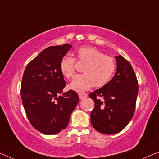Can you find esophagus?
Returning a JSON list of instances; mask_svg holds the SVG:
<instances>
[{
  "label": "esophagus",
  "instance_id": "obj_1",
  "mask_svg": "<svg viewBox=\"0 0 159 159\" xmlns=\"http://www.w3.org/2000/svg\"><path fill=\"white\" fill-rule=\"evenodd\" d=\"M87 96H88V95L86 93H79V97L80 99H84Z\"/></svg>",
  "mask_w": 159,
  "mask_h": 159
}]
</instances>
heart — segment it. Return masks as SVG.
<instances>
[{"label": "heart", "instance_id": "1", "mask_svg": "<svg viewBox=\"0 0 159 159\" xmlns=\"http://www.w3.org/2000/svg\"><path fill=\"white\" fill-rule=\"evenodd\" d=\"M76 59L86 64L83 69L84 74L77 75L69 85L71 90L81 93L90 89L93 85L96 88H102L114 76L116 67L114 59L95 48H79ZM60 67L63 76L71 79L76 73V60L69 56H64L61 60Z\"/></svg>", "mask_w": 159, "mask_h": 159}]
</instances>
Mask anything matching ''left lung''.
I'll list each match as a JSON object with an SVG mask.
<instances>
[{
	"label": "left lung",
	"mask_w": 159,
	"mask_h": 159,
	"mask_svg": "<svg viewBox=\"0 0 159 159\" xmlns=\"http://www.w3.org/2000/svg\"><path fill=\"white\" fill-rule=\"evenodd\" d=\"M116 60L114 76L89 94L95 103L91 123L96 130L107 134L119 133L127 126L134 115L138 93V81L130 62L121 55Z\"/></svg>",
	"instance_id": "8db88e82"
}]
</instances>
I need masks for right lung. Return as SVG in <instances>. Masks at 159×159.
I'll list each match as a JSON object with an SVG mask.
<instances>
[{
	"instance_id": "add662e5",
	"label": "right lung",
	"mask_w": 159,
	"mask_h": 159,
	"mask_svg": "<svg viewBox=\"0 0 159 159\" xmlns=\"http://www.w3.org/2000/svg\"><path fill=\"white\" fill-rule=\"evenodd\" d=\"M71 48L69 44L50 46L29 62L24 72L21 97L26 116L33 127L45 134L60 133L69 124L79 98L66 86L60 61Z\"/></svg>"
}]
</instances>
